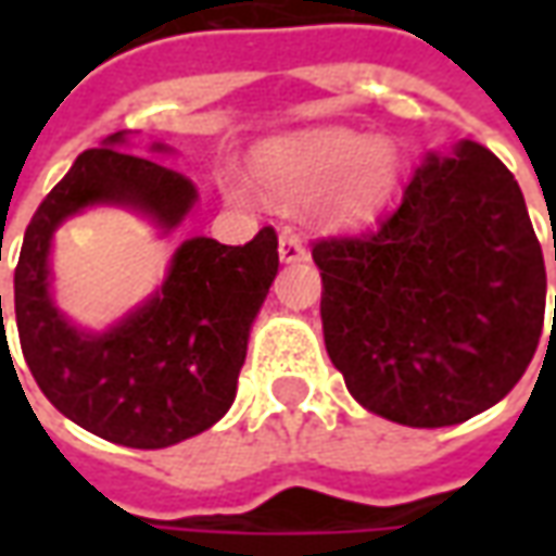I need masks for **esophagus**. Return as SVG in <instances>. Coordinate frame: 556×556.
I'll return each instance as SVG.
<instances>
[{"label": "esophagus", "instance_id": "34e87169", "mask_svg": "<svg viewBox=\"0 0 556 556\" xmlns=\"http://www.w3.org/2000/svg\"><path fill=\"white\" fill-rule=\"evenodd\" d=\"M306 243L301 241V235H294L291 229H286L279 235V258L286 265H294V262H306Z\"/></svg>", "mask_w": 556, "mask_h": 556}]
</instances>
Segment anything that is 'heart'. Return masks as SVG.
I'll return each mask as SVG.
<instances>
[{
	"label": "heart",
	"instance_id": "obj_1",
	"mask_svg": "<svg viewBox=\"0 0 556 556\" xmlns=\"http://www.w3.org/2000/svg\"><path fill=\"white\" fill-rule=\"evenodd\" d=\"M255 175L279 202L303 205L321 195V211L333 226H363L396 193L402 157L390 137L330 127L262 148ZM226 195L231 202L250 199L238 181H226Z\"/></svg>",
	"mask_w": 556,
	"mask_h": 556
}]
</instances>
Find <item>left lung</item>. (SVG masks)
Wrapping results in <instances>:
<instances>
[{
	"instance_id": "left-lung-1",
	"label": "left lung",
	"mask_w": 556,
	"mask_h": 556,
	"mask_svg": "<svg viewBox=\"0 0 556 556\" xmlns=\"http://www.w3.org/2000/svg\"><path fill=\"white\" fill-rule=\"evenodd\" d=\"M313 258L327 354L378 417L465 422L497 405L536 354L542 247L513 172L477 142L429 154L390 217L315 241Z\"/></svg>"
}]
</instances>
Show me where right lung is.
Masks as SVG:
<instances>
[{
    "label": "right lung",
    "mask_w": 556,
    "mask_h": 556,
    "mask_svg": "<svg viewBox=\"0 0 556 556\" xmlns=\"http://www.w3.org/2000/svg\"><path fill=\"white\" fill-rule=\"evenodd\" d=\"M122 142L113 134L83 151L38 205L14 270V315L31 378L67 419L103 441L163 450L211 429L235 402L250 327L277 277V231L265 226L243 247L190 238L154 298L106 333L67 325L50 298L47 255L71 214L127 205L169 231L195 202L190 178L118 151Z\"/></svg>",
    "instance_id": "obj_1"
}]
</instances>
